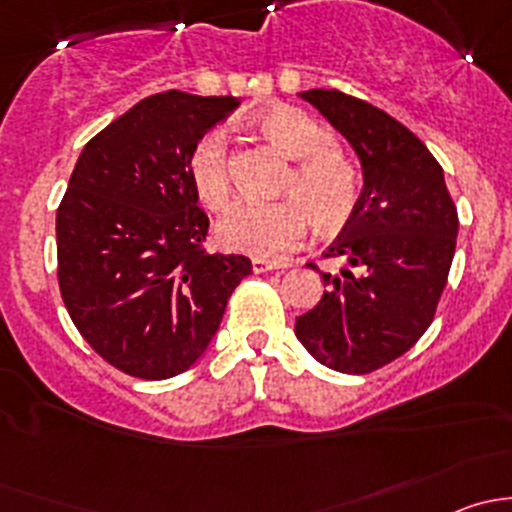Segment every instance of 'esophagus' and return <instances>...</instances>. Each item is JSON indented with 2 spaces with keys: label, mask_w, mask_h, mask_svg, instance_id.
<instances>
[{
  "label": "esophagus",
  "mask_w": 512,
  "mask_h": 512,
  "mask_svg": "<svg viewBox=\"0 0 512 512\" xmlns=\"http://www.w3.org/2000/svg\"><path fill=\"white\" fill-rule=\"evenodd\" d=\"M285 267H289L287 260L277 262V260H265V257H255V260H252V270H255L257 275H262V272H270V270H285Z\"/></svg>",
  "instance_id": "1"
}]
</instances>
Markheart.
Listing matches in <instances>:
<instances>
[{
	"label": "heart",
	"mask_w": 512,
	"mask_h": 512,
	"mask_svg": "<svg viewBox=\"0 0 512 512\" xmlns=\"http://www.w3.org/2000/svg\"><path fill=\"white\" fill-rule=\"evenodd\" d=\"M262 136L294 158L287 173L285 198L272 203H242L218 227L227 250L255 257H280L307 235L312 220L334 230L354 215L361 195V173L332 133L297 108H272L257 118ZM188 178L195 195L210 210H225L232 200L227 136L210 128L193 143Z\"/></svg>",
	"instance_id": "b5f03b06"
}]
</instances>
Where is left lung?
Returning <instances> with one entry per match:
<instances>
[{"mask_svg":"<svg viewBox=\"0 0 512 512\" xmlns=\"http://www.w3.org/2000/svg\"><path fill=\"white\" fill-rule=\"evenodd\" d=\"M299 96L352 143L364 188L324 252L344 262L342 272H319L329 289L297 317L294 334L319 364L371 374L431 327L456 252V205L438 160L404 123L337 89Z\"/></svg>","mask_w":512,"mask_h":512,"instance_id":"left-lung-1","label":"left lung"}]
</instances>
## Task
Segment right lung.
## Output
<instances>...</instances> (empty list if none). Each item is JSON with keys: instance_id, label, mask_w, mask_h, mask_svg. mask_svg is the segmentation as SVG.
Here are the masks:
<instances>
[{"instance_id": "obj_1", "label": "right lung", "mask_w": 512, "mask_h": 512, "mask_svg": "<svg viewBox=\"0 0 512 512\" xmlns=\"http://www.w3.org/2000/svg\"><path fill=\"white\" fill-rule=\"evenodd\" d=\"M232 96L143 98L81 151L56 210L59 289L89 347L136 379L190 369L218 332L242 255H210V220L188 178L193 143Z\"/></svg>"}]
</instances>
